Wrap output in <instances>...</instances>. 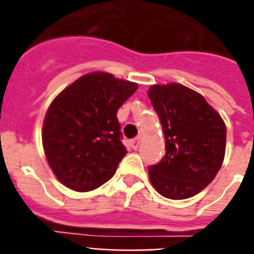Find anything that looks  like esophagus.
<instances>
[{"mask_svg": "<svg viewBox=\"0 0 254 254\" xmlns=\"http://www.w3.org/2000/svg\"><path fill=\"white\" fill-rule=\"evenodd\" d=\"M141 141H142V137L141 135H138V137H135L134 139H131L130 141V145L133 149H137V147L139 146V143H141Z\"/></svg>", "mask_w": 254, "mask_h": 254, "instance_id": "obj_1", "label": "esophagus"}]
</instances>
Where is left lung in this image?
Returning <instances> with one entry per match:
<instances>
[{"instance_id": "8db88e82", "label": "left lung", "mask_w": 254, "mask_h": 254, "mask_svg": "<svg viewBox=\"0 0 254 254\" xmlns=\"http://www.w3.org/2000/svg\"><path fill=\"white\" fill-rule=\"evenodd\" d=\"M147 95L166 143L165 157L149 166L151 185L174 200L193 196L213 181L223 165L224 121L203 96L185 85H151Z\"/></svg>"}]
</instances>
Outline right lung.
<instances>
[{"instance_id":"right-lung-1","label":"right lung","mask_w":254,"mask_h":254,"mask_svg":"<svg viewBox=\"0 0 254 254\" xmlns=\"http://www.w3.org/2000/svg\"><path fill=\"white\" fill-rule=\"evenodd\" d=\"M138 85L105 72L87 73L55 97L43 123L46 158L68 189L87 192L113 175L127 151L119 108Z\"/></svg>"}]
</instances>
